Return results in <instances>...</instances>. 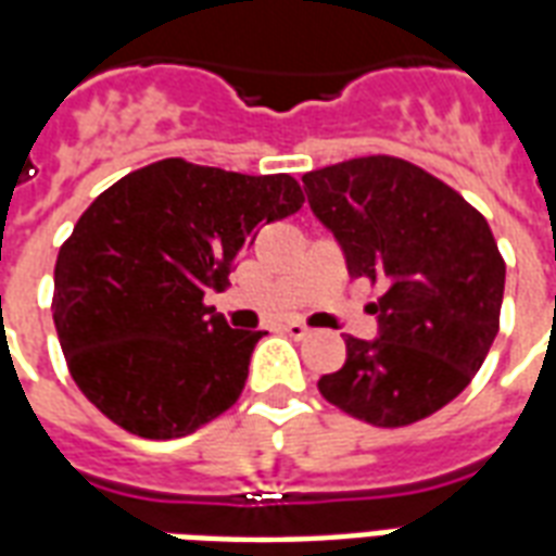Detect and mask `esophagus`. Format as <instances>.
<instances>
[{"mask_svg":"<svg viewBox=\"0 0 556 556\" xmlns=\"http://www.w3.org/2000/svg\"><path fill=\"white\" fill-rule=\"evenodd\" d=\"M283 331L290 334V338H307L311 334V328L305 323H299V319H290V323H283Z\"/></svg>","mask_w":556,"mask_h":556,"instance_id":"esophagus-1","label":"esophagus"}]
</instances>
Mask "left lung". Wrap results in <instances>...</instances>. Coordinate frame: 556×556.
<instances>
[{"instance_id": "1", "label": "left lung", "mask_w": 556, "mask_h": 556, "mask_svg": "<svg viewBox=\"0 0 556 556\" xmlns=\"http://www.w3.org/2000/svg\"><path fill=\"white\" fill-rule=\"evenodd\" d=\"M350 278L384 287L376 338H346L319 394L372 427H408L456 400L497 338L506 266L492 228L412 162L362 156L302 177Z\"/></svg>"}]
</instances>
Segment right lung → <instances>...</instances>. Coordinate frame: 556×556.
<instances>
[{
  "label": "right lung",
  "instance_id": "right-lung-1",
  "mask_svg": "<svg viewBox=\"0 0 556 556\" xmlns=\"http://www.w3.org/2000/svg\"><path fill=\"white\" fill-rule=\"evenodd\" d=\"M305 204L290 174L162 160L94 198L55 261L52 319L91 403L141 439H184L228 412L266 331L204 305L269 222Z\"/></svg>",
  "mask_w": 556,
  "mask_h": 556
}]
</instances>
